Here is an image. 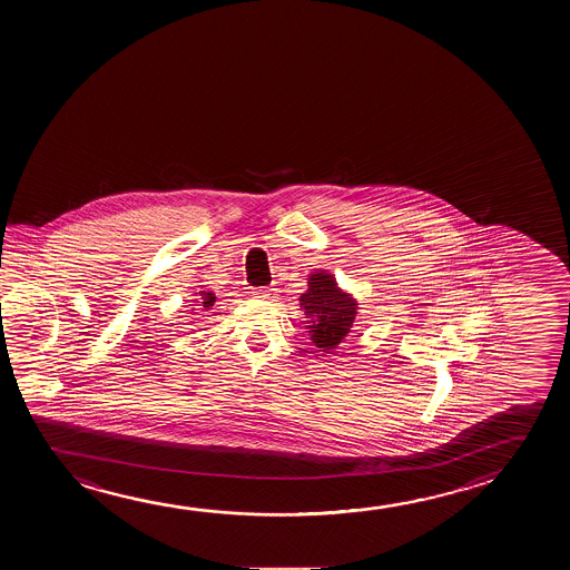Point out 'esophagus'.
I'll list each match as a JSON object with an SVG mask.
<instances>
[{
	"label": "esophagus",
	"mask_w": 570,
	"mask_h": 570,
	"mask_svg": "<svg viewBox=\"0 0 570 570\" xmlns=\"http://www.w3.org/2000/svg\"><path fill=\"white\" fill-rule=\"evenodd\" d=\"M253 297L271 302V299H276V288H256L255 292H253Z\"/></svg>",
	"instance_id": "34e87169"
}]
</instances>
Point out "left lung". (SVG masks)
Returning a JSON list of instances; mask_svg holds the SVG:
<instances>
[{"instance_id": "obj_1", "label": "left lung", "mask_w": 570, "mask_h": 570, "mask_svg": "<svg viewBox=\"0 0 570 570\" xmlns=\"http://www.w3.org/2000/svg\"><path fill=\"white\" fill-rule=\"evenodd\" d=\"M299 307L306 312V330L315 347L323 353L337 348L353 330L358 302L327 271L309 274L307 289L299 296Z\"/></svg>"}]
</instances>
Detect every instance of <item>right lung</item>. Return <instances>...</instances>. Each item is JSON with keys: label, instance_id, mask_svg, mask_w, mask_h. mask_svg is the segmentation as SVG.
I'll use <instances>...</instances> for the list:
<instances>
[{"label": "right lung", "instance_id": "add662e5", "mask_svg": "<svg viewBox=\"0 0 570 570\" xmlns=\"http://www.w3.org/2000/svg\"><path fill=\"white\" fill-rule=\"evenodd\" d=\"M199 297H196L194 299V304L191 306H202L206 307V309H209V307L214 306L215 304V294L214 292H209V289H199V292H196ZM194 312V309H191Z\"/></svg>", "mask_w": 570, "mask_h": 570}]
</instances>
